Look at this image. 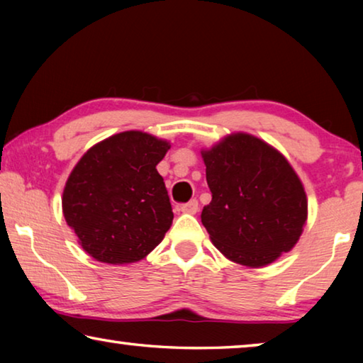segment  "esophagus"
<instances>
[{"label": "esophagus", "instance_id": "1", "mask_svg": "<svg viewBox=\"0 0 363 363\" xmlns=\"http://www.w3.org/2000/svg\"><path fill=\"white\" fill-rule=\"evenodd\" d=\"M181 211L182 213H187V214H195L196 211H199V201L190 200L189 203L181 205Z\"/></svg>", "mask_w": 363, "mask_h": 363}]
</instances>
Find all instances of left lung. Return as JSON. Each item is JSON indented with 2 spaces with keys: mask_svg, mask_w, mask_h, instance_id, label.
<instances>
[{
  "mask_svg": "<svg viewBox=\"0 0 363 363\" xmlns=\"http://www.w3.org/2000/svg\"><path fill=\"white\" fill-rule=\"evenodd\" d=\"M213 199L201 211L227 259L262 267L298 243L307 219L303 182L281 153L247 133L201 150Z\"/></svg>",
  "mask_w": 363,
  "mask_h": 363,
  "instance_id": "1",
  "label": "left lung"
}]
</instances>
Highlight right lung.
I'll use <instances>...</instances> for the list:
<instances>
[{
	"label": "right lung",
	"mask_w": 363,
	"mask_h": 363,
	"mask_svg": "<svg viewBox=\"0 0 363 363\" xmlns=\"http://www.w3.org/2000/svg\"><path fill=\"white\" fill-rule=\"evenodd\" d=\"M169 147L152 134L125 131L79 158L65 182L62 211L94 259L138 262L163 240L174 214L157 164Z\"/></svg>",
	"instance_id": "right-lung-1"
}]
</instances>
